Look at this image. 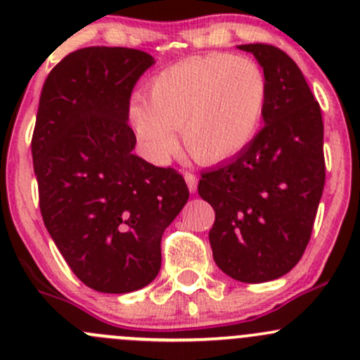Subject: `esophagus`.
Wrapping results in <instances>:
<instances>
[{
    "mask_svg": "<svg viewBox=\"0 0 360 360\" xmlns=\"http://www.w3.org/2000/svg\"><path fill=\"white\" fill-rule=\"evenodd\" d=\"M184 181H186V184H188V188H190L191 193H195V191H197L198 177L195 176L193 172H184Z\"/></svg>",
    "mask_w": 360,
    "mask_h": 360,
    "instance_id": "1",
    "label": "esophagus"
}]
</instances>
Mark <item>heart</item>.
Segmentation results:
<instances>
[{"label": "heart", "mask_w": 360, "mask_h": 360, "mask_svg": "<svg viewBox=\"0 0 360 360\" xmlns=\"http://www.w3.org/2000/svg\"><path fill=\"white\" fill-rule=\"evenodd\" d=\"M268 82L259 64L231 53L190 57L160 71L148 101L134 97L130 123L158 158L184 148L202 163L228 160L252 143L263 122Z\"/></svg>", "instance_id": "b5f03b06"}]
</instances>
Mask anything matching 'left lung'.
<instances>
[{
  "label": "left lung",
  "mask_w": 360,
  "mask_h": 360,
  "mask_svg": "<svg viewBox=\"0 0 360 360\" xmlns=\"http://www.w3.org/2000/svg\"><path fill=\"white\" fill-rule=\"evenodd\" d=\"M268 82L264 127L230 162L207 170L198 195L216 212L217 266L245 284L275 281L303 256L324 191V123L303 72L281 49L240 45Z\"/></svg>",
  "instance_id": "8db88e82"
}]
</instances>
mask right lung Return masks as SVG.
<instances>
[{"label": "right lung", "instance_id": "right-lung-1", "mask_svg": "<svg viewBox=\"0 0 360 360\" xmlns=\"http://www.w3.org/2000/svg\"><path fill=\"white\" fill-rule=\"evenodd\" d=\"M153 64L143 50L79 49L50 71L39 97L31 151L43 223L94 291L153 282L163 231L190 197L176 169L132 153L130 94Z\"/></svg>", "mask_w": 360, "mask_h": 360}]
</instances>
